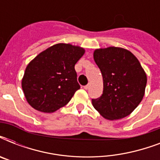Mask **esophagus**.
<instances>
[{
    "mask_svg": "<svg viewBox=\"0 0 160 160\" xmlns=\"http://www.w3.org/2000/svg\"><path fill=\"white\" fill-rule=\"evenodd\" d=\"M89 88H90V84H88V85H86L84 86V89H85V90H88Z\"/></svg>",
    "mask_w": 160,
    "mask_h": 160,
    "instance_id": "obj_1",
    "label": "esophagus"
}]
</instances>
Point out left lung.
<instances>
[{"label":"left lung","instance_id":"obj_1","mask_svg":"<svg viewBox=\"0 0 160 160\" xmlns=\"http://www.w3.org/2000/svg\"><path fill=\"white\" fill-rule=\"evenodd\" d=\"M94 60L103 77V94L92 105L105 119L128 116L141 102L147 76L140 63L128 50L110 46L96 49Z\"/></svg>","mask_w":160,"mask_h":160}]
</instances>
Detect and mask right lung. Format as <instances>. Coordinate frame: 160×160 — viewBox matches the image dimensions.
<instances>
[{
	"instance_id": "obj_1",
	"label": "right lung",
	"mask_w": 160,
	"mask_h": 160,
	"mask_svg": "<svg viewBox=\"0 0 160 160\" xmlns=\"http://www.w3.org/2000/svg\"><path fill=\"white\" fill-rule=\"evenodd\" d=\"M84 54L82 47L60 43L34 58L21 81L29 105L44 113H52L67 105L80 88L75 65Z\"/></svg>"
}]
</instances>
